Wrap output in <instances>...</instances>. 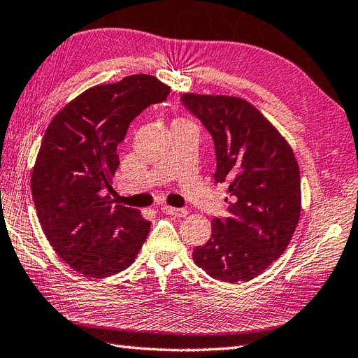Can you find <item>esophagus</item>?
Listing matches in <instances>:
<instances>
[{"mask_svg":"<svg viewBox=\"0 0 358 358\" xmlns=\"http://www.w3.org/2000/svg\"><path fill=\"white\" fill-rule=\"evenodd\" d=\"M162 212L164 215H172V216H186L187 215V210L185 208H177V207H171V206H162Z\"/></svg>","mask_w":358,"mask_h":358,"instance_id":"obj_1","label":"esophagus"}]
</instances>
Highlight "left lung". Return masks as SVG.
<instances>
[{
    "label": "left lung",
    "mask_w": 358,
    "mask_h": 358,
    "mask_svg": "<svg viewBox=\"0 0 358 358\" xmlns=\"http://www.w3.org/2000/svg\"><path fill=\"white\" fill-rule=\"evenodd\" d=\"M181 104L206 127L215 143V182H228V216L215 217L212 236L192 259L210 277L250 281L287 248L301 213L295 155L248 101L185 94Z\"/></svg>",
    "instance_id": "left-lung-1"
}]
</instances>
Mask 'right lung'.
<instances>
[{"instance_id": "1", "label": "right lung", "mask_w": 358, "mask_h": 358, "mask_svg": "<svg viewBox=\"0 0 358 358\" xmlns=\"http://www.w3.org/2000/svg\"><path fill=\"white\" fill-rule=\"evenodd\" d=\"M171 89L136 74L78 95L54 116L31 173L42 230L60 259L86 277L103 278L136 260L151 222L106 195L119 166L116 148L133 119Z\"/></svg>"}]
</instances>
